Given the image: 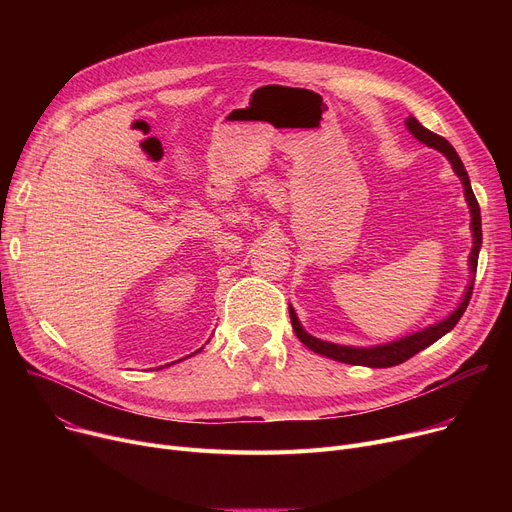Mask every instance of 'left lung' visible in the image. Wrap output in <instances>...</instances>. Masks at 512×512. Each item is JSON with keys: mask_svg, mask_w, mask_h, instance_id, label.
I'll return each instance as SVG.
<instances>
[{"mask_svg": "<svg viewBox=\"0 0 512 512\" xmlns=\"http://www.w3.org/2000/svg\"><path fill=\"white\" fill-rule=\"evenodd\" d=\"M409 132L413 134V137L427 145L432 147L436 151H440L448 161L450 166L454 170V174L459 176V180L463 182V191H465V201L469 205V213H471V236H473V247H471V253H469V284L463 292V299L461 303L456 305V309L452 313H448L444 319L436 321V324L427 326L423 330H417L409 336H402V338H396L392 342H384V344H373V346H348V344H334V342H328V340H321V338H315L311 336L303 326L301 321L297 317V313H294L292 305H288V311H290V321H292V330L294 334L299 336V340L311 348L313 353L317 355H324L328 359H334V361H340V363H348V365H363V367H394V365H400L405 363L407 359H411L413 355H417L419 351H423V348H427L429 344H434L436 340H440L444 334H448L456 324H459V319L463 317L469 301H471V292H473V282H475V272H477V259H479V249H481V213H479V205H477V199L473 195V188H471V180H469V174L463 166V161L459 157V153L454 151V147L444 139L440 137V134L427 130L417 118L409 116L405 120Z\"/></svg>", "mask_w": 512, "mask_h": 512, "instance_id": "obj_1", "label": "left lung"}]
</instances>
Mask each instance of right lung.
Segmentation results:
<instances>
[{"mask_svg": "<svg viewBox=\"0 0 512 512\" xmlns=\"http://www.w3.org/2000/svg\"><path fill=\"white\" fill-rule=\"evenodd\" d=\"M199 351H203V346H201V348H199ZM199 351H197V353H199ZM193 355H195V353H193ZM188 357H191V355H188ZM174 363H176V361H174ZM166 367H168V365H166Z\"/></svg>", "mask_w": 512, "mask_h": 512, "instance_id": "right-lung-1", "label": "right lung"}]
</instances>
